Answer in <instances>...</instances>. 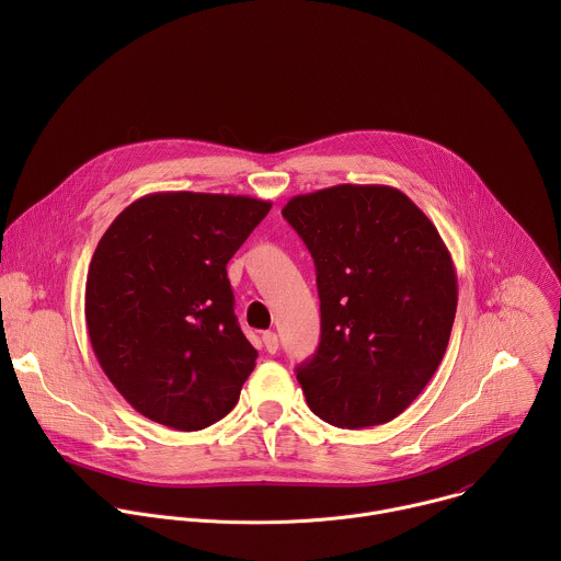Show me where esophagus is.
<instances>
[{"label":"esophagus","instance_id":"esophagus-1","mask_svg":"<svg viewBox=\"0 0 561 561\" xmlns=\"http://www.w3.org/2000/svg\"><path fill=\"white\" fill-rule=\"evenodd\" d=\"M262 342H264V348H266L268 353H277L279 340H277V335H275L273 331H266V333L262 335Z\"/></svg>","mask_w":561,"mask_h":561}]
</instances>
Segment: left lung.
<instances>
[{"mask_svg":"<svg viewBox=\"0 0 561 561\" xmlns=\"http://www.w3.org/2000/svg\"><path fill=\"white\" fill-rule=\"evenodd\" d=\"M282 215L314 262L322 337L295 368L308 409L337 428L404 413L446 353L457 275L435 224L402 193L340 184Z\"/></svg>","mask_w":561,"mask_h":561,"instance_id":"obj_1","label":"left lung"}]
</instances>
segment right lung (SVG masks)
I'll use <instances>...</instances> for the list:
<instances>
[{
  "label": "right lung",
  "mask_w": 561,
  "mask_h": 561,
  "mask_svg": "<svg viewBox=\"0 0 561 561\" xmlns=\"http://www.w3.org/2000/svg\"><path fill=\"white\" fill-rule=\"evenodd\" d=\"M271 206L247 195L152 193L100 239L87 277L89 337L144 417L191 433L237 404L257 351L237 324L226 264Z\"/></svg>",
  "instance_id": "add662e5"
}]
</instances>
